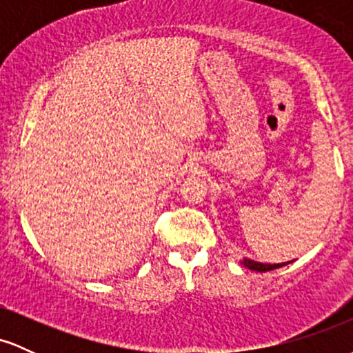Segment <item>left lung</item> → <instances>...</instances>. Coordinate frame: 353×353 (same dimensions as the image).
Segmentation results:
<instances>
[{"label": "left lung", "instance_id": "obj_1", "mask_svg": "<svg viewBox=\"0 0 353 353\" xmlns=\"http://www.w3.org/2000/svg\"><path fill=\"white\" fill-rule=\"evenodd\" d=\"M245 267H249L250 270H257V272H269V270H274V269H279V267H283L287 265L289 262H282V264H262V262H255V261H250V259H244V262H242Z\"/></svg>", "mask_w": 353, "mask_h": 353}]
</instances>
